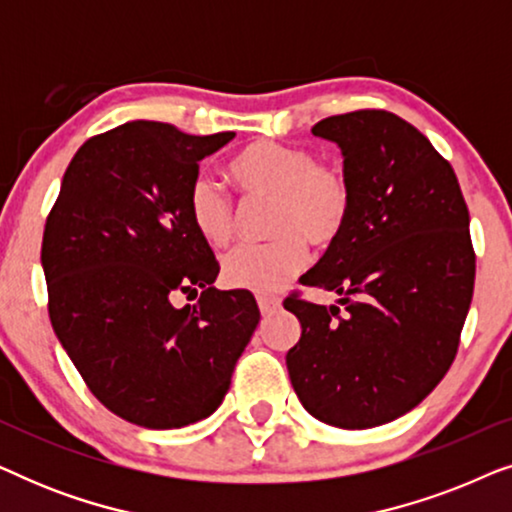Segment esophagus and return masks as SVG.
<instances>
[{
  "label": "esophagus",
  "mask_w": 512,
  "mask_h": 512,
  "mask_svg": "<svg viewBox=\"0 0 512 512\" xmlns=\"http://www.w3.org/2000/svg\"><path fill=\"white\" fill-rule=\"evenodd\" d=\"M256 303H258V310H261L263 314H270V312L277 310L282 300L275 298V296H265V293H261V296H256Z\"/></svg>",
  "instance_id": "esophagus-1"
}]
</instances>
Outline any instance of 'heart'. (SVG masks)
<instances>
[{"mask_svg":"<svg viewBox=\"0 0 512 512\" xmlns=\"http://www.w3.org/2000/svg\"><path fill=\"white\" fill-rule=\"evenodd\" d=\"M230 174L251 200H272L265 244H240L221 261L223 282L233 289L272 293L298 275L307 263V242L331 247L352 216V184L345 172L317 163L314 151L296 144L256 142L237 153ZM186 207L193 228L209 247H223L235 233L237 209L209 174L188 184Z\"/></svg>","mask_w":512,"mask_h":512,"instance_id":"obj_1","label":"heart"}]
</instances>
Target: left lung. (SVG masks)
I'll use <instances>...</instances> for the list:
<instances>
[{"label": "left lung", "mask_w": 512, "mask_h": 512, "mask_svg": "<svg viewBox=\"0 0 512 512\" xmlns=\"http://www.w3.org/2000/svg\"><path fill=\"white\" fill-rule=\"evenodd\" d=\"M312 135L340 146L354 205L303 277L342 310L284 300L303 328L286 368L312 417L370 429L422 403L457 356L475 282L468 207L452 165L391 111L328 116Z\"/></svg>", "instance_id": "left-lung-1"}]
</instances>
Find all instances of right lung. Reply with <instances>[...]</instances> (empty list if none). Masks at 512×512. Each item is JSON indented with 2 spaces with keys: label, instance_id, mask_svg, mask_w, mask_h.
Segmentation results:
<instances>
[{
  "label": "right lung",
  "instance_id": "add662e5",
  "mask_svg": "<svg viewBox=\"0 0 512 512\" xmlns=\"http://www.w3.org/2000/svg\"><path fill=\"white\" fill-rule=\"evenodd\" d=\"M235 132L186 135L132 121L90 137L62 177L41 265L60 345L93 396L146 429H181L219 408L261 312L216 291L214 251L186 207L198 163ZM202 288L193 308L171 296Z\"/></svg>",
  "mask_w": 512,
  "mask_h": 512
}]
</instances>
